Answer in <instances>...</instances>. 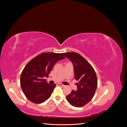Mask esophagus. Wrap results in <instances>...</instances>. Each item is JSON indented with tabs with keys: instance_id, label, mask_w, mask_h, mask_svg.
Segmentation results:
<instances>
[{
	"instance_id": "obj_1",
	"label": "esophagus",
	"mask_w": 127,
	"mask_h": 127,
	"mask_svg": "<svg viewBox=\"0 0 127 127\" xmlns=\"http://www.w3.org/2000/svg\"><path fill=\"white\" fill-rule=\"evenodd\" d=\"M58 84H59V86H61V87H65V86H65L64 85V84H61V83H59Z\"/></svg>"
}]
</instances>
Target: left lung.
<instances>
[{"mask_svg":"<svg viewBox=\"0 0 127 127\" xmlns=\"http://www.w3.org/2000/svg\"><path fill=\"white\" fill-rule=\"evenodd\" d=\"M74 65L75 78L78 80L77 90H72L66 96L71 105L77 107L85 105L93 98L97 87L96 72L91 64L81 55L74 52L63 53Z\"/></svg>","mask_w":127,"mask_h":127,"instance_id":"1","label":"left lung"}]
</instances>
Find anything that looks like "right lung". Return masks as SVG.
<instances>
[{
	"mask_svg": "<svg viewBox=\"0 0 127 127\" xmlns=\"http://www.w3.org/2000/svg\"><path fill=\"white\" fill-rule=\"evenodd\" d=\"M64 58L60 53H42L26 65L21 73L20 83L29 100L40 104L50 97L56 84H49L44 78L48 77L56 63Z\"/></svg>",
	"mask_w": 127,
	"mask_h": 127,
	"instance_id": "1",
	"label": "right lung"
}]
</instances>
